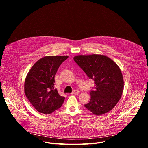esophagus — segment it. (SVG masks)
<instances>
[{
	"mask_svg": "<svg viewBox=\"0 0 148 148\" xmlns=\"http://www.w3.org/2000/svg\"><path fill=\"white\" fill-rule=\"evenodd\" d=\"M79 92L80 91L78 90H74L72 92H71V95H78Z\"/></svg>",
	"mask_w": 148,
	"mask_h": 148,
	"instance_id": "34e87169",
	"label": "esophagus"
}]
</instances>
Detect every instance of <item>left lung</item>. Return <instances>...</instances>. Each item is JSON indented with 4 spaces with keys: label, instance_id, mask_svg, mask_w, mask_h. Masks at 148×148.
<instances>
[{
    "label": "left lung",
    "instance_id": "8db88e82",
    "mask_svg": "<svg viewBox=\"0 0 148 148\" xmlns=\"http://www.w3.org/2000/svg\"><path fill=\"white\" fill-rule=\"evenodd\" d=\"M73 59L95 83V89L90 92V101L84 107L95 115L109 112L117 105L123 90L120 67L104 55H79Z\"/></svg>",
    "mask_w": 148,
    "mask_h": 148
}]
</instances>
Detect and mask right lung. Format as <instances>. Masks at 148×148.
Listing matches in <instances>:
<instances>
[{
    "mask_svg": "<svg viewBox=\"0 0 148 148\" xmlns=\"http://www.w3.org/2000/svg\"><path fill=\"white\" fill-rule=\"evenodd\" d=\"M67 56H49L38 60L26 75L25 94L35 109L49 114L62 106L65 97L54 89L55 76Z\"/></svg>",
    "mask_w": 148,
    "mask_h": 148,
    "instance_id": "obj_1",
    "label": "right lung"
}]
</instances>
